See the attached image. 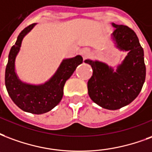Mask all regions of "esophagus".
I'll return each instance as SVG.
<instances>
[{"mask_svg":"<svg viewBox=\"0 0 152 152\" xmlns=\"http://www.w3.org/2000/svg\"><path fill=\"white\" fill-rule=\"evenodd\" d=\"M81 55H82V56H83V58H84V59H86L88 56H89V51H88V50H86V49H85V50H83L81 51Z\"/></svg>","mask_w":152,"mask_h":152,"instance_id":"34e87169","label":"esophagus"}]
</instances>
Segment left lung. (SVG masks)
Segmentation results:
<instances>
[{
  "label": "left lung",
  "mask_w": 152,
  "mask_h": 152,
  "mask_svg": "<svg viewBox=\"0 0 152 152\" xmlns=\"http://www.w3.org/2000/svg\"><path fill=\"white\" fill-rule=\"evenodd\" d=\"M112 34L116 47L128 51L127 56L114 72L113 68L99 61L86 59L91 65L93 75L88 81L90 98L107 110H118L138 96L144 84L146 66L144 52L133 30L123 25L112 23Z\"/></svg>",
  "instance_id": "left-lung-1"
}]
</instances>
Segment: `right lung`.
Instances as JSON below:
<instances>
[{"instance_id":"1","label":"right lung","mask_w":152,"mask_h":152,"mask_svg":"<svg viewBox=\"0 0 152 152\" xmlns=\"http://www.w3.org/2000/svg\"><path fill=\"white\" fill-rule=\"evenodd\" d=\"M35 25L36 23H34L25 28L18 36L15 44L10 49L4 81L12 101L21 110L34 114H42L51 110L60 102L64 95L65 82L70 78L76 67L82 64L83 58L77 56L64 59L55 75L43 85H28L21 81L15 72V58L20 50L23 38Z\"/></svg>"}]
</instances>
